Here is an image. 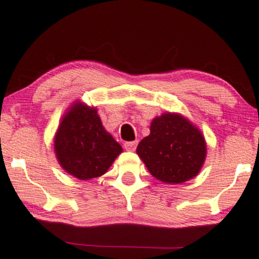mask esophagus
I'll list each match as a JSON object with an SVG mask.
<instances>
[{
	"mask_svg": "<svg viewBox=\"0 0 259 259\" xmlns=\"http://www.w3.org/2000/svg\"><path fill=\"white\" fill-rule=\"evenodd\" d=\"M137 144H138V142L124 143V149H126L127 151H135L136 148H137Z\"/></svg>",
	"mask_w": 259,
	"mask_h": 259,
	"instance_id": "obj_1",
	"label": "esophagus"
}]
</instances>
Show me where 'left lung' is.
Returning <instances> with one entry per match:
<instances>
[{
	"label": "left lung",
	"instance_id": "1",
	"mask_svg": "<svg viewBox=\"0 0 259 259\" xmlns=\"http://www.w3.org/2000/svg\"><path fill=\"white\" fill-rule=\"evenodd\" d=\"M150 174L164 184H183L197 177L206 157L203 133L178 113H163L150 124V135L137 146Z\"/></svg>",
	"mask_w": 259,
	"mask_h": 259
}]
</instances>
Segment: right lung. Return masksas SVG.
Masks as SVG:
<instances>
[{"label":"right lung","mask_w":259,"mask_h":259,"mask_svg":"<svg viewBox=\"0 0 259 259\" xmlns=\"http://www.w3.org/2000/svg\"><path fill=\"white\" fill-rule=\"evenodd\" d=\"M54 151L63 170L79 180L100 178L122 148L102 124L97 108L75 101L54 137Z\"/></svg>","instance_id":"obj_1"}]
</instances>
